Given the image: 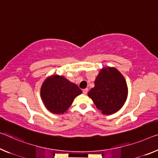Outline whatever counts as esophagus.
<instances>
[{
    "instance_id": "1",
    "label": "esophagus",
    "mask_w": 158,
    "mask_h": 158,
    "mask_svg": "<svg viewBox=\"0 0 158 158\" xmlns=\"http://www.w3.org/2000/svg\"><path fill=\"white\" fill-rule=\"evenodd\" d=\"M87 92H88V89L87 88L82 89V93H83V94H86L87 93Z\"/></svg>"
}]
</instances>
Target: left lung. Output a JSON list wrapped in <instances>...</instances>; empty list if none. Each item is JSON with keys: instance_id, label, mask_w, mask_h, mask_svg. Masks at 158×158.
<instances>
[{"instance_id": "1", "label": "left lung", "mask_w": 158, "mask_h": 158, "mask_svg": "<svg viewBox=\"0 0 158 158\" xmlns=\"http://www.w3.org/2000/svg\"><path fill=\"white\" fill-rule=\"evenodd\" d=\"M128 87L124 77L115 68H103L88 93L97 108L110 115L122 107L127 100Z\"/></svg>"}]
</instances>
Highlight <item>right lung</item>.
<instances>
[{
	"mask_svg": "<svg viewBox=\"0 0 158 158\" xmlns=\"http://www.w3.org/2000/svg\"><path fill=\"white\" fill-rule=\"evenodd\" d=\"M82 90L73 82L57 75L48 77L41 87V98L48 111L54 114L66 112Z\"/></svg>",
	"mask_w": 158,
	"mask_h": 158,
	"instance_id": "obj_1",
	"label": "right lung"
}]
</instances>
